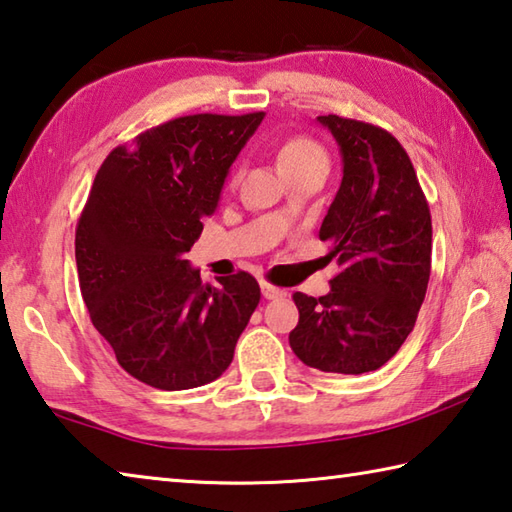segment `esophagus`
<instances>
[{
	"mask_svg": "<svg viewBox=\"0 0 512 512\" xmlns=\"http://www.w3.org/2000/svg\"><path fill=\"white\" fill-rule=\"evenodd\" d=\"M262 295L266 297V300H275V297H282L284 291H282V288L273 286L271 282H262Z\"/></svg>",
	"mask_w": 512,
	"mask_h": 512,
	"instance_id": "obj_1",
	"label": "esophagus"
}]
</instances>
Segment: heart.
Instances as JSON below:
<instances>
[{
  "mask_svg": "<svg viewBox=\"0 0 512 512\" xmlns=\"http://www.w3.org/2000/svg\"><path fill=\"white\" fill-rule=\"evenodd\" d=\"M277 165L284 176L295 172L309 170V167H329V156L309 136H291L277 150ZM230 183H237V174L232 176Z\"/></svg>",
  "mask_w": 512,
  "mask_h": 512,
  "instance_id": "1",
  "label": "heart"
}]
</instances>
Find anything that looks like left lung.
Wrapping results in <instances>:
<instances>
[{"instance_id":"8db88e82","label":"left lung","mask_w":512,"mask_h":512,"mask_svg":"<svg viewBox=\"0 0 512 512\" xmlns=\"http://www.w3.org/2000/svg\"><path fill=\"white\" fill-rule=\"evenodd\" d=\"M318 120L345 165L320 228L340 273L327 295L293 293L300 322L288 342L304 365L365 374L383 367L414 329L432 268L430 206L387 129L336 114Z\"/></svg>"}]
</instances>
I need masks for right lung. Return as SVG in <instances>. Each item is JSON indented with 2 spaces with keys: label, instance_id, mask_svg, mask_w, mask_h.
<instances>
[{
  "label": "right lung",
  "instance_id": "right-lung-1",
  "mask_svg": "<svg viewBox=\"0 0 512 512\" xmlns=\"http://www.w3.org/2000/svg\"><path fill=\"white\" fill-rule=\"evenodd\" d=\"M262 118L167 120L114 147L91 185L76 228L80 293L118 365L145 385L179 392L212 383L257 309L253 275L203 284L183 255Z\"/></svg>",
  "mask_w": 512,
  "mask_h": 512
}]
</instances>
